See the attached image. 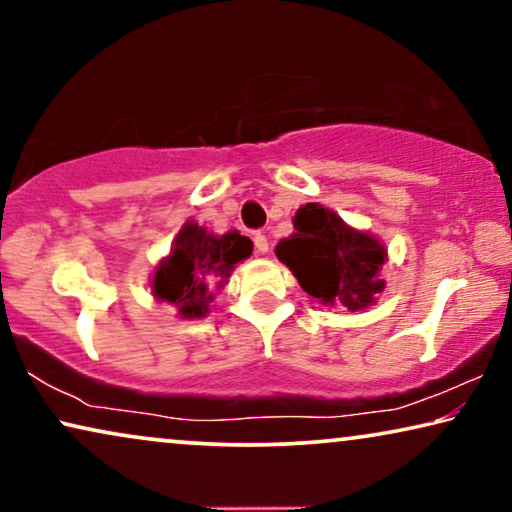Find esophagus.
Returning <instances> with one entry per match:
<instances>
[{
    "label": "esophagus",
    "instance_id": "esophagus-1",
    "mask_svg": "<svg viewBox=\"0 0 512 512\" xmlns=\"http://www.w3.org/2000/svg\"><path fill=\"white\" fill-rule=\"evenodd\" d=\"M254 247L258 254H268L270 242H268V237H265V233H254Z\"/></svg>",
    "mask_w": 512,
    "mask_h": 512
}]
</instances>
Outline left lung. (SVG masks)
Returning <instances> with one entry per match:
<instances>
[{
    "instance_id": "obj_1",
    "label": "left lung",
    "mask_w": 512,
    "mask_h": 512,
    "mask_svg": "<svg viewBox=\"0 0 512 512\" xmlns=\"http://www.w3.org/2000/svg\"><path fill=\"white\" fill-rule=\"evenodd\" d=\"M296 233L277 244L275 254L291 268L303 291L321 303H342L363 310L384 282L377 272L387 251L373 235L352 230L338 214L321 205L300 207L293 219Z\"/></svg>"
}]
</instances>
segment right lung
I'll return each mask as SVG.
<instances>
[{
	"label": "right lung",
	"mask_w": 512,
	"mask_h": 512,
	"mask_svg": "<svg viewBox=\"0 0 512 512\" xmlns=\"http://www.w3.org/2000/svg\"><path fill=\"white\" fill-rule=\"evenodd\" d=\"M254 249L249 237L233 230L223 237L209 235L195 221H188L174 240L172 254L153 275V296L177 305L186 319H200L214 300L212 286L226 284L235 263Z\"/></svg>",
	"instance_id": "right-lung-1"
}]
</instances>
